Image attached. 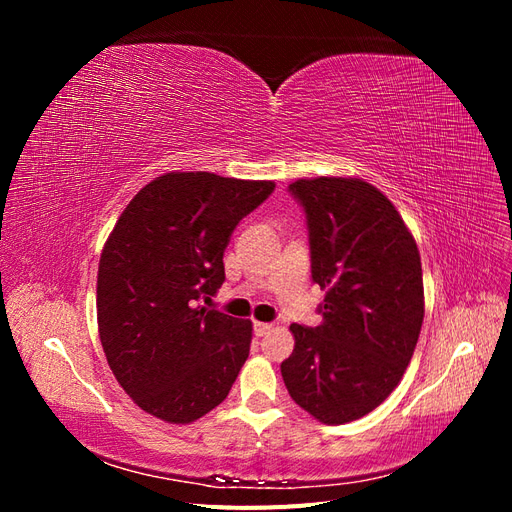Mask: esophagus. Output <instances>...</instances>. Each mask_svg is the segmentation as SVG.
I'll use <instances>...</instances> for the list:
<instances>
[{
    "label": "esophagus",
    "instance_id": "obj_1",
    "mask_svg": "<svg viewBox=\"0 0 512 512\" xmlns=\"http://www.w3.org/2000/svg\"><path fill=\"white\" fill-rule=\"evenodd\" d=\"M271 329H273V327H271V324H267V322H254V335H256V337L267 335Z\"/></svg>",
    "mask_w": 512,
    "mask_h": 512
}]
</instances>
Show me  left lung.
<instances>
[{"label": "left lung", "mask_w": 512, "mask_h": 512, "mask_svg": "<svg viewBox=\"0 0 512 512\" xmlns=\"http://www.w3.org/2000/svg\"><path fill=\"white\" fill-rule=\"evenodd\" d=\"M309 230L312 280L327 290L318 327L290 324V397L320 423H350L393 393L425 316L418 247L374 185L354 177L288 185Z\"/></svg>", "instance_id": "left-lung-1"}]
</instances>
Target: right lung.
<instances>
[{"label":"right lung","instance_id":"1","mask_svg":"<svg viewBox=\"0 0 512 512\" xmlns=\"http://www.w3.org/2000/svg\"><path fill=\"white\" fill-rule=\"evenodd\" d=\"M273 181L166 173L123 209L98 267V331L117 382L138 408L192 423L226 399L252 322L205 309L224 284L232 230Z\"/></svg>","mask_w":512,"mask_h":512}]
</instances>
